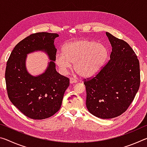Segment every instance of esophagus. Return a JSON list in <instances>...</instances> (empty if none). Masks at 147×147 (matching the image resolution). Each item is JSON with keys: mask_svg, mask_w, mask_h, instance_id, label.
<instances>
[{"mask_svg": "<svg viewBox=\"0 0 147 147\" xmlns=\"http://www.w3.org/2000/svg\"><path fill=\"white\" fill-rule=\"evenodd\" d=\"M77 82V80L75 79H74L73 78H70V83L71 84H74V83H76Z\"/></svg>", "mask_w": 147, "mask_h": 147, "instance_id": "34e87169", "label": "esophagus"}]
</instances>
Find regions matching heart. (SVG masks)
Listing matches in <instances>:
<instances>
[{
  "mask_svg": "<svg viewBox=\"0 0 147 147\" xmlns=\"http://www.w3.org/2000/svg\"><path fill=\"white\" fill-rule=\"evenodd\" d=\"M62 53L56 56V63L63 73L73 68L81 76L88 78L100 70L108 55L103 44L83 39L68 42L64 45Z\"/></svg>",
  "mask_w": 147,
  "mask_h": 147,
  "instance_id": "b5f03b06",
  "label": "heart"
}]
</instances>
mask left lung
Wrapping results in <instances>:
<instances>
[{
	"instance_id": "8db88e82",
	"label": "left lung",
	"mask_w": 147,
	"mask_h": 147,
	"mask_svg": "<svg viewBox=\"0 0 147 147\" xmlns=\"http://www.w3.org/2000/svg\"><path fill=\"white\" fill-rule=\"evenodd\" d=\"M106 34L112 47L110 59L84 84L88 111L98 118L111 119L123 114L134 100L140 86V68L138 57L126 41Z\"/></svg>"
}]
</instances>
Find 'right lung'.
Returning <instances> with one entry per match:
<instances>
[{"label":"right lung","mask_w":147,"mask_h":147,"mask_svg":"<svg viewBox=\"0 0 147 147\" xmlns=\"http://www.w3.org/2000/svg\"><path fill=\"white\" fill-rule=\"evenodd\" d=\"M58 34L38 32L30 35L15 47L7 61L5 79L11 103L24 115L32 119H45L60 109L69 79L56 70L57 49L54 39ZM44 51L51 61L45 73L37 77L26 68L27 54Z\"/></svg>","instance_id":"right-lung-1"}]
</instances>
